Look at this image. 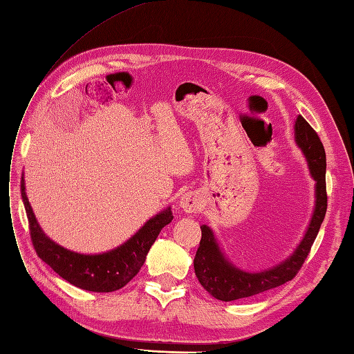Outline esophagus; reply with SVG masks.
<instances>
[{"mask_svg":"<svg viewBox=\"0 0 354 354\" xmlns=\"http://www.w3.org/2000/svg\"><path fill=\"white\" fill-rule=\"evenodd\" d=\"M179 206L187 213H194V212H197L200 207V200L196 194H185V196L180 198Z\"/></svg>","mask_w":354,"mask_h":354,"instance_id":"obj_1","label":"esophagus"}]
</instances>
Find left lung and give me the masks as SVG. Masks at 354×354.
<instances>
[{
    "instance_id": "left-lung-1",
    "label": "left lung",
    "mask_w": 354,
    "mask_h": 354,
    "mask_svg": "<svg viewBox=\"0 0 354 354\" xmlns=\"http://www.w3.org/2000/svg\"><path fill=\"white\" fill-rule=\"evenodd\" d=\"M294 129L295 141L309 162L310 174L316 180L315 212L303 241L295 248L294 254L282 261L281 265L265 272L248 273L232 266L225 259L210 227L207 225H201V239L196 257H194V270H196V275L203 288L210 292L214 299L234 301L277 288L297 275L304 260L310 253L328 206L325 180L326 156L321 138L303 116H299L295 120Z\"/></svg>"
}]
</instances>
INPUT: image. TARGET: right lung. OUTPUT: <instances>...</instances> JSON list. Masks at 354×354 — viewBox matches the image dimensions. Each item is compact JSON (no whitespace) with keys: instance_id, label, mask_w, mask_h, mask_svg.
<instances>
[{"instance_id":"add662e5","label":"right lung","mask_w":354,"mask_h":354,"mask_svg":"<svg viewBox=\"0 0 354 354\" xmlns=\"http://www.w3.org/2000/svg\"><path fill=\"white\" fill-rule=\"evenodd\" d=\"M21 198L28 214L33 248L55 273L77 288L94 292H111L124 287L144 265L162 227L172 222L174 214L167 207L156 214L127 243L102 254H79L60 247L42 232L32 212L21 178Z\"/></svg>"}]
</instances>
